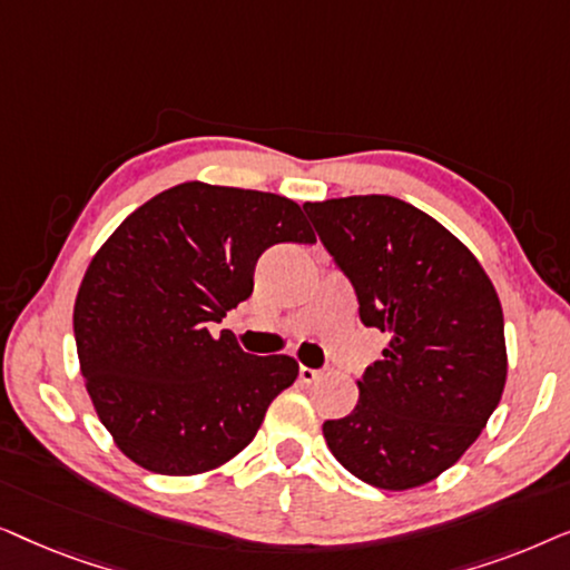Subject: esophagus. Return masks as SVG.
Masks as SVG:
<instances>
[{"instance_id": "1", "label": "esophagus", "mask_w": 570, "mask_h": 570, "mask_svg": "<svg viewBox=\"0 0 570 570\" xmlns=\"http://www.w3.org/2000/svg\"><path fill=\"white\" fill-rule=\"evenodd\" d=\"M324 371H318V368H308V365H301L298 368V379L303 381V384H314V381L322 376Z\"/></svg>"}]
</instances>
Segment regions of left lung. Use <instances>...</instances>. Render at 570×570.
Wrapping results in <instances>:
<instances>
[{
    "label": "left lung",
    "instance_id": "1",
    "mask_svg": "<svg viewBox=\"0 0 570 570\" xmlns=\"http://www.w3.org/2000/svg\"><path fill=\"white\" fill-rule=\"evenodd\" d=\"M303 209L353 283L361 322L389 332L355 410L324 423L326 446L368 485H425L501 402L509 363L495 287L462 240L407 202L365 194Z\"/></svg>",
    "mask_w": 570,
    "mask_h": 570
}]
</instances>
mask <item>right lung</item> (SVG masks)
I'll return each mask as SVG.
<instances>
[{"instance_id": "right-lung-1", "label": "right lung", "mask_w": 570, "mask_h": 570, "mask_svg": "<svg viewBox=\"0 0 570 570\" xmlns=\"http://www.w3.org/2000/svg\"><path fill=\"white\" fill-rule=\"evenodd\" d=\"M285 240H316L293 199L186 181L135 209L92 256L75 301L77 357L131 462L174 478L215 470L298 379L293 357L248 355L228 330L209 332Z\"/></svg>"}]
</instances>
